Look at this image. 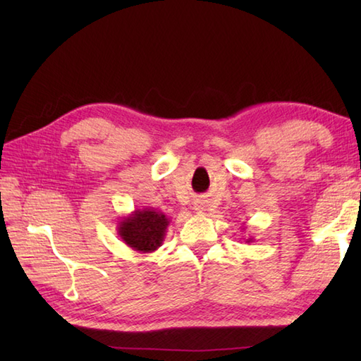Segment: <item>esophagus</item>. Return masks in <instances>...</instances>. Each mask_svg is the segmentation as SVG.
<instances>
[{
	"mask_svg": "<svg viewBox=\"0 0 361 361\" xmlns=\"http://www.w3.org/2000/svg\"><path fill=\"white\" fill-rule=\"evenodd\" d=\"M195 208H197V211H200V212H202V211H204V206H203V204H197Z\"/></svg>",
	"mask_w": 361,
	"mask_h": 361,
	"instance_id": "obj_1",
	"label": "esophagus"
}]
</instances>
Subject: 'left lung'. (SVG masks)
Instances as JSON below:
<instances>
[{
    "label": "left lung",
    "instance_id": "obj_1",
    "mask_svg": "<svg viewBox=\"0 0 361 361\" xmlns=\"http://www.w3.org/2000/svg\"><path fill=\"white\" fill-rule=\"evenodd\" d=\"M245 229V228H243ZM245 242L247 243H251V242H255V239H252V237H248V239H245Z\"/></svg>",
    "mask_w": 361,
    "mask_h": 361
}]
</instances>
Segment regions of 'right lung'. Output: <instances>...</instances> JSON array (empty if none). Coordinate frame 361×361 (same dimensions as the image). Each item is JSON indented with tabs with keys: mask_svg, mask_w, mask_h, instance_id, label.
Segmentation results:
<instances>
[{
	"mask_svg": "<svg viewBox=\"0 0 361 361\" xmlns=\"http://www.w3.org/2000/svg\"><path fill=\"white\" fill-rule=\"evenodd\" d=\"M169 224L171 219L155 208L135 209L119 220L118 235L137 252H153L163 245Z\"/></svg>",
	"mask_w": 361,
	"mask_h": 361,
	"instance_id": "obj_1",
	"label": "right lung"
}]
</instances>
